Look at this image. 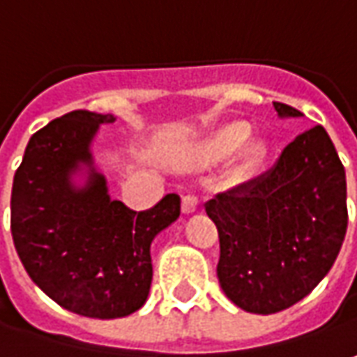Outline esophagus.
<instances>
[{
  "instance_id": "34e87169",
  "label": "esophagus",
  "mask_w": 357,
  "mask_h": 357,
  "mask_svg": "<svg viewBox=\"0 0 357 357\" xmlns=\"http://www.w3.org/2000/svg\"><path fill=\"white\" fill-rule=\"evenodd\" d=\"M197 197L195 195H183V199H181V211L185 213V215H190V213H195L197 211Z\"/></svg>"
}]
</instances>
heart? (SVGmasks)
<instances>
[{
	"instance_id": "b5f03b06",
	"label": "heart",
	"mask_w": 357,
	"mask_h": 357,
	"mask_svg": "<svg viewBox=\"0 0 357 357\" xmlns=\"http://www.w3.org/2000/svg\"><path fill=\"white\" fill-rule=\"evenodd\" d=\"M249 136H251V126L247 122H231L211 132L203 140L195 142L188 150H183L176 162L181 166H213L227 160L229 155L235 154L243 145V148L240 147L241 150L235 158V164L231 167V179H245L263 164L266 155V144L263 140L248 142ZM245 141L247 144H244Z\"/></svg>"
}]
</instances>
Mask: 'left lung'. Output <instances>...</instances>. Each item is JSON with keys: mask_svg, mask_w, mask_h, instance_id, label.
<instances>
[{"mask_svg": "<svg viewBox=\"0 0 357 357\" xmlns=\"http://www.w3.org/2000/svg\"><path fill=\"white\" fill-rule=\"evenodd\" d=\"M280 118L302 112L273 102ZM219 231L217 278L245 312L275 314L310 294L348 227L346 172L322 126L298 134L273 169L205 203Z\"/></svg>", "mask_w": 357, "mask_h": 357, "instance_id": "8db88e82", "label": "left lung"}]
</instances>
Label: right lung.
Here are the masks:
<instances>
[{
	"label": "right lung",
	"instance_id": "add662e5",
	"mask_svg": "<svg viewBox=\"0 0 357 357\" xmlns=\"http://www.w3.org/2000/svg\"><path fill=\"white\" fill-rule=\"evenodd\" d=\"M114 120L73 110L49 122L31 136L11 190V235L27 275L65 310L98 320L144 306L152 241L179 217L176 193L140 213L108 195L91 146Z\"/></svg>",
	"mask_w": 357,
	"mask_h": 357
}]
</instances>
